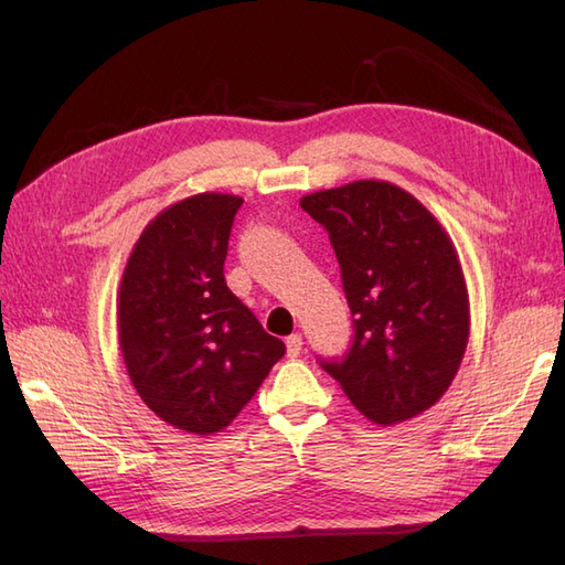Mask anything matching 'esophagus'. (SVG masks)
Masks as SVG:
<instances>
[{
	"mask_svg": "<svg viewBox=\"0 0 565 565\" xmlns=\"http://www.w3.org/2000/svg\"><path fill=\"white\" fill-rule=\"evenodd\" d=\"M285 344H287V355H289V358H299V353L303 351V339H301V334H289V337L285 339Z\"/></svg>",
	"mask_w": 565,
	"mask_h": 565,
	"instance_id": "1",
	"label": "esophagus"
}]
</instances>
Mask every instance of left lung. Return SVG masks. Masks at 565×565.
Masks as SVG:
<instances>
[{
	"label": "left lung",
	"mask_w": 565,
	"mask_h": 565,
	"mask_svg": "<svg viewBox=\"0 0 565 565\" xmlns=\"http://www.w3.org/2000/svg\"><path fill=\"white\" fill-rule=\"evenodd\" d=\"M299 204L330 235L353 316L351 349L322 370L374 424L417 417L448 391L469 341L452 241L388 181H353Z\"/></svg>",
	"instance_id": "obj_1"
}]
</instances>
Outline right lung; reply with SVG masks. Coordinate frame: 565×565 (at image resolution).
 Wrapping results in <instances>:
<instances>
[{"instance_id": "obj_1", "label": "right lung", "mask_w": 565, "mask_h": 565, "mask_svg": "<svg viewBox=\"0 0 565 565\" xmlns=\"http://www.w3.org/2000/svg\"><path fill=\"white\" fill-rule=\"evenodd\" d=\"M243 198L200 193L160 212L119 285V351L134 388L162 422L210 436L252 401L285 344L224 278Z\"/></svg>"}]
</instances>
